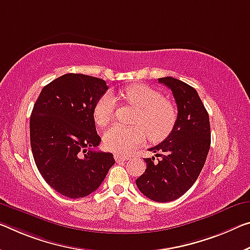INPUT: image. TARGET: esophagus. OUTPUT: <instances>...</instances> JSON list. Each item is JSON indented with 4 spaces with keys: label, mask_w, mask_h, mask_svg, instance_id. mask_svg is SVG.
<instances>
[{
    "label": "esophagus",
    "mask_w": 250,
    "mask_h": 250,
    "mask_svg": "<svg viewBox=\"0 0 250 250\" xmlns=\"http://www.w3.org/2000/svg\"><path fill=\"white\" fill-rule=\"evenodd\" d=\"M114 159H116V161H117V162H120V161H126V160H129V157L118 156V154H116V156H114Z\"/></svg>",
    "instance_id": "obj_1"
}]
</instances>
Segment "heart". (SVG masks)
I'll use <instances>...</instances> for the list:
<instances>
[{
	"instance_id": "1",
	"label": "heart",
	"mask_w": 250,
	"mask_h": 250,
	"mask_svg": "<svg viewBox=\"0 0 250 250\" xmlns=\"http://www.w3.org/2000/svg\"><path fill=\"white\" fill-rule=\"evenodd\" d=\"M125 102L138 109L134 126L114 125L104 133L105 148L117 154H130L144 144L146 137L160 141L171 132L176 124L177 111L156 89L146 84H132L120 92ZM116 99L105 93L98 99L93 108L94 121L99 125H109L114 117Z\"/></svg>"
}]
</instances>
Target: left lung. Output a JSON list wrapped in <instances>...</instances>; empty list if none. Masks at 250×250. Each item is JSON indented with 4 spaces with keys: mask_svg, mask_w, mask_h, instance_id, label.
I'll use <instances>...</instances> for the list:
<instances>
[{
    "mask_svg": "<svg viewBox=\"0 0 250 250\" xmlns=\"http://www.w3.org/2000/svg\"><path fill=\"white\" fill-rule=\"evenodd\" d=\"M172 91L178 116L169 136L149 151L160 157L146 158V169L136 180L149 199L168 203L191 188L207 159L210 148V124L207 110L197 91L178 79H158Z\"/></svg>",
    "mask_w": 250,
    "mask_h": 250,
    "instance_id": "obj_1",
    "label": "left lung"
}]
</instances>
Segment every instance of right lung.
Returning a JSON list of instances; mask_svg holds the SVG:
<instances>
[{
    "label": "right lung",
    "mask_w": 250,
    "mask_h": 250,
    "mask_svg": "<svg viewBox=\"0 0 250 250\" xmlns=\"http://www.w3.org/2000/svg\"><path fill=\"white\" fill-rule=\"evenodd\" d=\"M108 90L102 79L68 73L42 89L30 118L35 165L46 184L68 198H82L100 187L114 165L110 152L86 150L101 142L93 108Z\"/></svg>",
    "instance_id": "obj_1"
}]
</instances>
